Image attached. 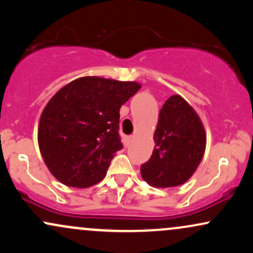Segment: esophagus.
<instances>
[{
	"mask_svg": "<svg viewBox=\"0 0 253 253\" xmlns=\"http://www.w3.org/2000/svg\"><path fill=\"white\" fill-rule=\"evenodd\" d=\"M132 139H133V136H129V140H132Z\"/></svg>",
	"mask_w": 253,
	"mask_h": 253,
	"instance_id": "1",
	"label": "esophagus"
}]
</instances>
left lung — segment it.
<instances>
[{"label": "left lung", "instance_id": "left-lung-1", "mask_svg": "<svg viewBox=\"0 0 253 253\" xmlns=\"http://www.w3.org/2000/svg\"><path fill=\"white\" fill-rule=\"evenodd\" d=\"M153 139L152 156L140 168L144 181L158 188L187 182L201 163L207 138L201 119L182 96L165 101Z\"/></svg>", "mask_w": 253, "mask_h": 253}]
</instances>
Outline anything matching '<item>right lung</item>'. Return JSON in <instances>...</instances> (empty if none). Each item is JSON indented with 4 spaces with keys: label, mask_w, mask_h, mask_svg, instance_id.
Wrapping results in <instances>:
<instances>
[{
    "label": "right lung",
    "mask_w": 253,
    "mask_h": 253,
    "mask_svg": "<svg viewBox=\"0 0 253 253\" xmlns=\"http://www.w3.org/2000/svg\"><path fill=\"white\" fill-rule=\"evenodd\" d=\"M140 88L136 82L86 76L53 95L40 117L38 144L58 181L74 188L102 181L113 157L123 149L121 106Z\"/></svg>",
    "instance_id": "add662e5"
}]
</instances>
